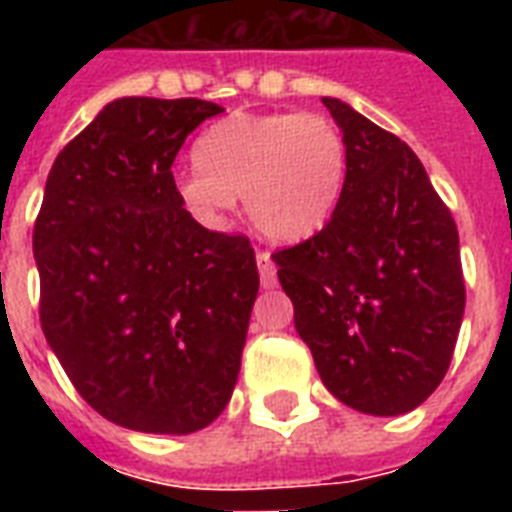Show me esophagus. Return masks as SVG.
<instances>
[{
  "mask_svg": "<svg viewBox=\"0 0 512 512\" xmlns=\"http://www.w3.org/2000/svg\"><path fill=\"white\" fill-rule=\"evenodd\" d=\"M257 271H260V284L265 289L276 287V265L268 252H257Z\"/></svg>",
  "mask_w": 512,
  "mask_h": 512,
  "instance_id": "34e87169",
  "label": "esophagus"
}]
</instances>
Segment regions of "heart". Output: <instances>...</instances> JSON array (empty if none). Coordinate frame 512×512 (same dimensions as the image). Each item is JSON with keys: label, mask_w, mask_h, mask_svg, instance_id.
Wrapping results in <instances>:
<instances>
[{"label": "heart", "mask_w": 512, "mask_h": 512, "mask_svg": "<svg viewBox=\"0 0 512 512\" xmlns=\"http://www.w3.org/2000/svg\"><path fill=\"white\" fill-rule=\"evenodd\" d=\"M175 193L204 225H223L241 193L249 225L273 244H300L332 220L348 177V146L324 114L236 111L204 130Z\"/></svg>", "instance_id": "heart-1"}]
</instances>
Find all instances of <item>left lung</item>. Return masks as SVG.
Instances as JSON below:
<instances>
[{"instance_id": "left-lung-1", "label": "left lung", "mask_w": 512, "mask_h": 512, "mask_svg": "<svg viewBox=\"0 0 512 512\" xmlns=\"http://www.w3.org/2000/svg\"><path fill=\"white\" fill-rule=\"evenodd\" d=\"M348 146L335 215L273 255L321 382L374 417L412 412L441 385L465 313L460 236L422 162L337 98Z\"/></svg>"}]
</instances>
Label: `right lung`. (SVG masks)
<instances>
[{"label":"right lung","instance_id":"1","mask_svg":"<svg viewBox=\"0 0 512 512\" xmlns=\"http://www.w3.org/2000/svg\"><path fill=\"white\" fill-rule=\"evenodd\" d=\"M220 111L119 98L47 175L34 225L44 337L79 396L122 428L196 433L239 380L255 249L196 223L172 177L185 138Z\"/></svg>","mask_w":512,"mask_h":512}]
</instances>
